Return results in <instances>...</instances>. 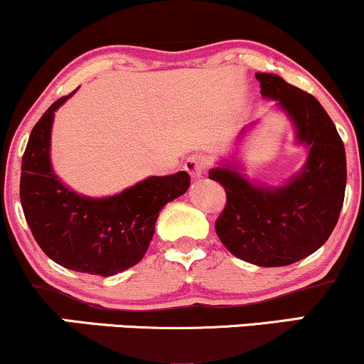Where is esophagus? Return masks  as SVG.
Listing matches in <instances>:
<instances>
[{
	"instance_id": "esophagus-1",
	"label": "esophagus",
	"mask_w": 364,
	"mask_h": 364,
	"mask_svg": "<svg viewBox=\"0 0 364 364\" xmlns=\"http://www.w3.org/2000/svg\"><path fill=\"white\" fill-rule=\"evenodd\" d=\"M185 169L190 173V176L193 179L200 178L207 169V157H203V156L188 157L185 162Z\"/></svg>"
}]
</instances>
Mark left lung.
Here are the masks:
<instances>
[{"instance_id": "1", "label": "left lung", "mask_w": 364, "mask_h": 364, "mask_svg": "<svg viewBox=\"0 0 364 364\" xmlns=\"http://www.w3.org/2000/svg\"><path fill=\"white\" fill-rule=\"evenodd\" d=\"M255 77L262 97L275 101L294 124L296 144L308 149V157L301 171L281 186L252 181L236 157L220 161L208 171L228 195L215 232L241 260L284 267L315 253L332 235L348 181L346 150L333 121L311 94L274 73Z\"/></svg>"}]
</instances>
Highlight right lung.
<instances>
[{
	"label": "right lung",
	"instance_id": "right-lung-1",
	"mask_svg": "<svg viewBox=\"0 0 364 364\" xmlns=\"http://www.w3.org/2000/svg\"><path fill=\"white\" fill-rule=\"evenodd\" d=\"M75 94L58 99L36 123L22 159L20 202L43 252L65 269L114 275L136 265L156 232L159 212L186 193L190 176L179 171L150 176L118 195H80L68 188L51 164L54 112Z\"/></svg>",
	"mask_w": 364,
	"mask_h": 364
}]
</instances>
